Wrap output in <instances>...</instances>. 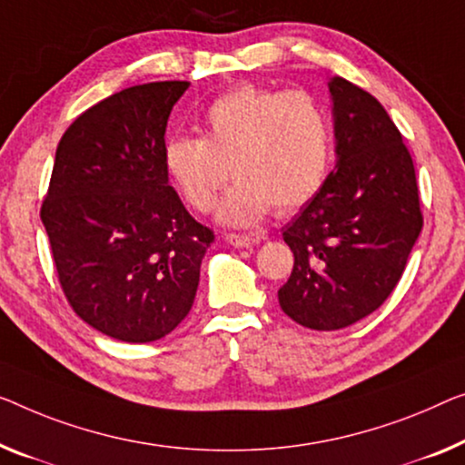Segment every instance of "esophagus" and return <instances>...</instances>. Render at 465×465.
<instances>
[{"mask_svg": "<svg viewBox=\"0 0 465 465\" xmlns=\"http://www.w3.org/2000/svg\"><path fill=\"white\" fill-rule=\"evenodd\" d=\"M225 240L227 244H232L235 248H251L259 244V238H252V235H244V233H227Z\"/></svg>", "mask_w": 465, "mask_h": 465, "instance_id": "34e87169", "label": "esophagus"}]
</instances>
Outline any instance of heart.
<instances>
[{"label":"heart","instance_id":"b5f03b06","mask_svg":"<svg viewBox=\"0 0 465 465\" xmlns=\"http://www.w3.org/2000/svg\"><path fill=\"white\" fill-rule=\"evenodd\" d=\"M330 164V114L302 89H232L204 113L203 137L177 135L164 145L166 171L193 211L211 213L230 175L238 179L221 204L232 225L301 209L322 190Z\"/></svg>","mask_w":465,"mask_h":465}]
</instances>
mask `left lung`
<instances>
[{
    "label": "left lung",
    "instance_id": "1",
    "mask_svg": "<svg viewBox=\"0 0 465 465\" xmlns=\"http://www.w3.org/2000/svg\"><path fill=\"white\" fill-rule=\"evenodd\" d=\"M334 100L336 171L283 227L294 252L280 307L311 330H342L397 288L424 225L413 158L371 94L342 77Z\"/></svg>",
    "mask_w": 465,
    "mask_h": 465
}]
</instances>
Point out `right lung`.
Returning a JSON list of instances; mask_svg holds the SVG:
<instances>
[{"label": "right lung", "mask_w": 465, "mask_h": 465, "mask_svg": "<svg viewBox=\"0 0 465 465\" xmlns=\"http://www.w3.org/2000/svg\"><path fill=\"white\" fill-rule=\"evenodd\" d=\"M188 81L123 89L79 114L55 150L41 221L68 304L123 342H152L190 313L211 227L169 185L164 131Z\"/></svg>", "instance_id": "add662e5"}]
</instances>
